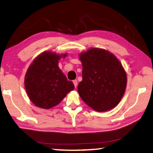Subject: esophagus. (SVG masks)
Listing matches in <instances>:
<instances>
[{"mask_svg":"<svg viewBox=\"0 0 153 153\" xmlns=\"http://www.w3.org/2000/svg\"><path fill=\"white\" fill-rule=\"evenodd\" d=\"M73 83H74V87H75V88H76V87H77V84H78V82H77V81L76 80H74L73 81Z\"/></svg>","mask_w":153,"mask_h":153,"instance_id":"1","label":"esophagus"}]
</instances>
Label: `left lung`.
Here are the masks:
<instances>
[{"label":"left lung","mask_w":153,"mask_h":153,"mask_svg":"<svg viewBox=\"0 0 153 153\" xmlns=\"http://www.w3.org/2000/svg\"><path fill=\"white\" fill-rule=\"evenodd\" d=\"M82 80L78 85L81 99L97 112L113 108L126 91L127 75L121 62L106 50L91 48L80 54Z\"/></svg>","instance_id":"obj_1"}]
</instances>
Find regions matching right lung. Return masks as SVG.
Listing matches in <instances>:
<instances>
[{"label":"right lung","mask_w":153,"mask_h":153,"mask_svg":"<svg viewBox=\"0 0 153 153\" xmlns=\"http://www.w3.org/2000/svg\"><path fill=\"white\" fill-rule=\"evenodd\" d=\"M62 56L45 51L37 56L25 76V87L30 100L36 106L49 109L61 102L74 88L58 66Z\"/></svg>","instance_id":"obj_1"}]
</instances>
